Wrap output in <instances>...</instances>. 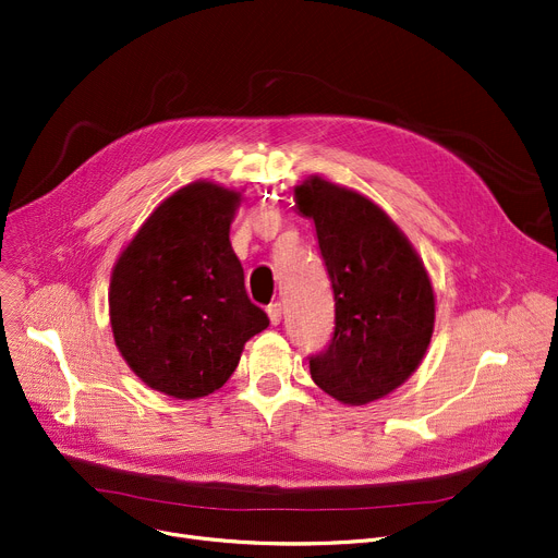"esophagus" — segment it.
<instances>
[{"label":"esophagus","instance_id":"1","mask_svg":"<svg viewBox=\"0 0 558 558\" xmlns=\"http://www.w3.org/2000/svg\"><path fill=\"white\" fill-rule=\"evenodd\" d=\"M266 313H268V317H270V322L277 326L279 322H281V315H283V308H281V304L279 302H275V304H270L268 308H266Z\"/></svg>","mask_w":558,"mask_h":558}]
</instances>
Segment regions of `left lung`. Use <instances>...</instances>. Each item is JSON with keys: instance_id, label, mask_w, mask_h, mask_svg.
Returning <instances> with one entry per match:
<instances>
[{"instance_id": "obj_1", "label": "left lung", "mask_w": 558, "mask_h": 558, "mask_svg": "<svg viewBox=\"0 0 558 558\" xmlns=\"http://www.w3.org/2000/svg\"><path fill=\"white\" fill-rule=\"evenodd\" d=\"M294 198L315 221L335 294V330L311 357V375L335 400L368 404L422 362L436 322L432 281L402 230L366 196L313 177Z\"/></svg>"}]
</instances>
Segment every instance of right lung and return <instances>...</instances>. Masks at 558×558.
<instances>
[{"label":"right lung","mask_w":558,"mask_h":558,"mask_svg":"<svg viewBox=\"0 0 558 558\" xmlns=\"http://www.w3.org/2000/svg\"><path fill=\"white\" fill-rule=\"evenodd\" d=\"M241 192L207 181L165 198L118 256L109 286L116 347L149 389L196 400L221 389L245 341L268 328L230 243Z\"/></svg>","instance_id":"add662e5"}]
</instances>
